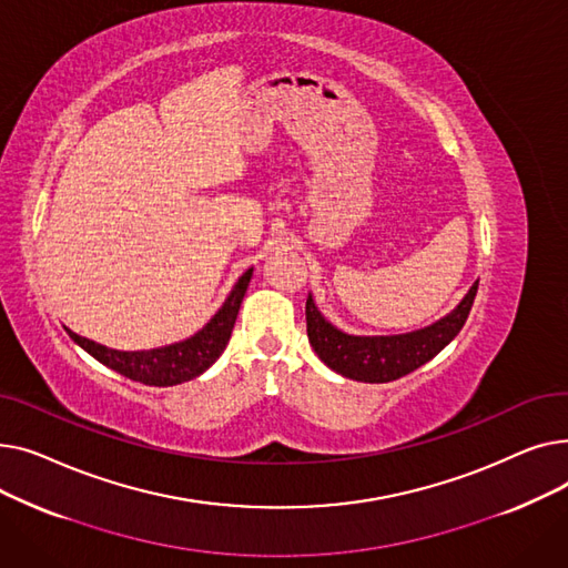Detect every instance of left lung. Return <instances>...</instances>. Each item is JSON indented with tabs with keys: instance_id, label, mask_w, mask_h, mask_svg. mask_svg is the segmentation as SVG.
Returning <instances> with one entry per match:
<instances>
[{
	"instance_id": "8db88e82",
	"label": "left lung",
	"mask_w": 568,
	"mask_h": 568,
	"mask_svg": "<svg viewBox=\"0 0 568 568\" xmlns=\"http://www.w3.org/2000/svg\"><path fill=\"white\" fill-rule=\"evenodd\" d=\"M476 290H479V281L469 287V292L463 296V302L449 315H444L430 326H424V329L396 336L345 334L317 311L313 294H308V341L320 359L343 377L371 384L392 382L430 362L433 356H437L460 334L463 324L471 311Z\"/></svg>"
}]
</instances>
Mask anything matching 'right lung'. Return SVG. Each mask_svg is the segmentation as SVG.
<instances>
[{"instance_id":"add662e5","label":"right lung","mask_w":568,"mask_h":568,"mask_svg":"<svg viewBox=\"0 0 568 568\" xmlns=\"http://www.w3.org/2000/svg\"><path fill=\"white\" fill-rule=\"evenodd\" d=\"M251 276H253V266L239 276L223 306L197 334L172 345L124 352V349H112L101 343L82 338L75 332L67 329V326L64 329L73 343H78L87 354H92L97 362L116 371L119 375L149 384V386H174V384L189 382L193 377H200L209 366L216 364V359L223 354L232 336V326L239 315V306L244 302Z\"/></svg>"}]
</instances>
